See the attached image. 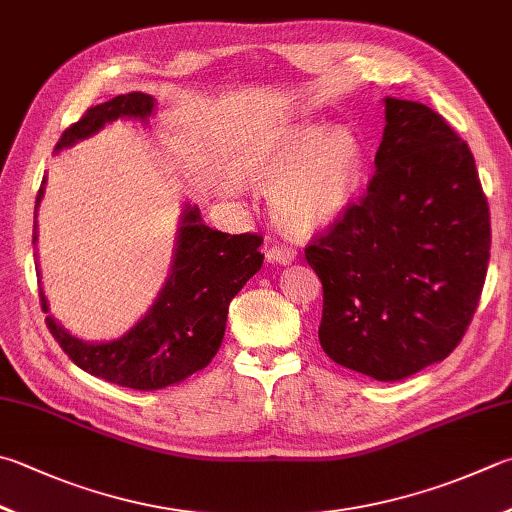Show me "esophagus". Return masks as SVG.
Returning <instances> with one entry per match:
<instances>
[{
  "instance_id": "obj_1",
  "label": "esophagus",
  "mask_w": 512,
  "mask_h": 512,
  "mask_svg": "<svg viewBox=\"0 0 512 512\" xmlns=\"http://www.w3.org/2000/svg\"><path fill=\"white\" fill-rule=\"evenodd\" d=\"M296 252L285 245H269L265 247V258L267 263H278V265H289L294 260Z\"/></svg>"
}]
</instances>
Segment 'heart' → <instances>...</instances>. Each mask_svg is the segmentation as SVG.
Wrapping results in <instances>:
<instances>
[{"label": "heart", "instance_id": "heart-1", "mask_svg": "<svg viewBox=\"0 0 512 512\" xmlns=\"http://www.w3.org/2000/svg\"><path fill=\"white\" fill-rule=\"evenodd\" d=\"M363 142L347 127L301 124L283 131L256 173L269 182V205L278 223L292 231L332 225L359 189Z\"/></svg>", "mask_w": 512, "mask_h": 512}]
</instances>
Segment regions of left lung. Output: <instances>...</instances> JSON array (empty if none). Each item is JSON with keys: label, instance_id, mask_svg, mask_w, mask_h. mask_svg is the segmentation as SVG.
I'll use <instances>...</instances> for the list:
<instances>
[{"label": "left lung", "instance_id": "left-lung-1", "mask_svg": "<svg viewBox=\"0 0 512 512\" xmlns=\"http://www.w3.org/2000/svg\"><path fill=\"white\" fill-rule=\"evenodd\" d=\"M374 176L305 247L323 283L318 341L334 363L401 381L464 339L490 258L475 158L426 104L385 98Z\"/></svg>", "mask_w": 512, "mask_h": 512}]
</instances>
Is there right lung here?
<instances>
[{"label": "right lung", "mask_w": 512, "mask_h": 512, "mask_svg": "<svg viewBox=\"0 0 512 512\" xmlns=\"http://www.w3.org/2000/svg\"><path fill=\"white\" fill-rule=\"evenodd\" d=\"M153 109L156 100L140 91L91 106L82 120L62 133L55 153L95 136L104 124L118 118L147 124ZM44 185L46 178L37 191L33 243H37V207L44 198ZM178 225L167 283L149 312L120 339L82 341L66 332L53 316H46L48 330L77 368L122 388L149 392L185 381L214 359L225 336L231 298L263 265L265 256L258 252L263 236H229L211 229L202 223L196 205H185ZM35 269L40 276V267ZM40 301L48 314L42 281Z\"/></svg>", "instance_id": "add662e5"}]
</instances>
